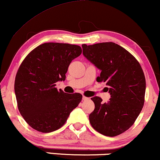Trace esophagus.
Listing matches in <instances>:
<instances>
[{"label": "esophagus", "mask_w": 160, "mask_h": 160, "mask_svg": "<svg viewBox=\"0 0 160 160\" xmlns=\"http://www.w3.org/2000/svg\"><path fill=\"white\" fill-rule=\"evenodd\" d=\"M82 99H83L84 101H87V100H88V99H89V98H88V97H85V96H83V97H82Z\"/></svg>", "instance_id": "1"}]
</instances>
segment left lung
I'll use <instances>...</instances> for the list:
<instances>
[{
  "label": "left lung",
  "mask_w": 160,
  "mask_h": 160,
  "mask_svg": "<svg viewBox=\"0 0 160 160\" xmlns=\"http://www.w3.org/2000/svg\"><path fill=\"white\" fill-rule=\"evenodd\" d=\"M83 55L101 70L98 82L108 86L110 98L106 103L91 98L95 109L89 116L92 127L108 137L119 135L133 125L145 102V75L139 63L129 52L113 42L82 44Z\"/></svg>",
  "instance_id": "1"
}]
</instances>
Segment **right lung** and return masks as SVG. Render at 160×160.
<instances>
[{
  "instance_id": "right-lung-1",
  "label": "right lung",
  "mask_w": 160,
  "mask_h": 160,
  "mask_svg": "<svg viewBox=\"0 0 160 160\" xmlns=\"http://www.w3.org/2000/svg\"><path fill=\"white\" fill-rule=\"evenodd\" d=\"M82 53L77 45L44 43L28 54L18 70L15 93L20 113L36 131L50 133L66 122L82 101L80 93L58 91L70 64Z\"/></svg>"
}]
</instances>
